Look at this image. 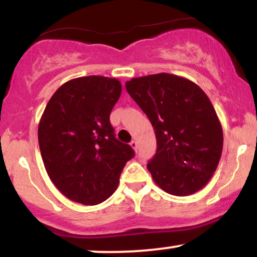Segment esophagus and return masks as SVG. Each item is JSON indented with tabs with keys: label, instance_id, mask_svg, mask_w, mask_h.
I'll use <instances>...</instances> for the list:
<instances>
[{
	"label": "esophagus",
	"instance_id": "esophagus-1",
	"mask_svg": "<svg viewBox=\"0 0 257 257\" xmlns=\"http://www.w3.org/2000/svg\"><path fill=\"white\" fill-rule=\"evenodd\" d=\"M131 146H132V149L134 150V151H137V149H138V143L135 140H133L132 143H131Z\"/></svg>",
	"mask_w": 257,
	"mask_h": 257
}]
</instances>
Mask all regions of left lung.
<instances>
[{
	"instance_id": "8db88e82",
	"label": "left lung",
	"mask_w": 257,
	"mask_h": 257,
	"mask_svg": "<svg viewBox=\"0 0 257 257\" xmlns=\"http://www.w3.org/2000/svg\"><path fill=\"white\" fill-rule=\"evenodd\" d=\"M126 91L152 123L157 151L147 169L162 190L188 196L211 179L223 134L214 106L190 79L170 73L133 78Z\"/></svg>"
}]
</instances>
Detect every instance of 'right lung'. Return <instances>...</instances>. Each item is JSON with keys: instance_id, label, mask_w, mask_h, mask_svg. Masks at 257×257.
I'll use <instances>...</instances> for the list:
<instances>
[{"instance_id": "1", "label": "right lung", "mask_w": 257, "mask_h": 257, "mask_svg": "<svg viewBox=\"0 0 257 257\" xmlns=\"http://www.w3.org/2000/svg\"><path fill=\"white\" fill-rule=\"evenodd\" d=\"M120 82L104 76L71 79L53 94L38 124V144L49 178L73 202L95 205L116 191L131 146L114 137L110 113Z\"/></svg>"}]
</instances>
